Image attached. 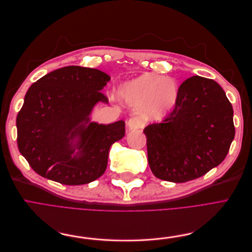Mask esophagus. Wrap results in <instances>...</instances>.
Returning a JSON list of instances; mask_svg holds the SVG:
<instances>
[{"label":"esophagus","mask_w":252,"mask_h":252,"mask_svg":"<svg viewBox=\"0 0 252 252\" xmlns=\"http://www.w3.org/2000/svg\"><path fill=\"white\" fill-rule=\"evenodd\" d=\"M127 126L129 130H136V129H141L145 126V124L142 123L141 120L138 117H133L129 119V121L127 122Z\"/></svg>","instance_id":"obj_1"}]
</instances>
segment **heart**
<instances>
[{
	"label": "heart",
	"mask_w": 252,
	"mask_h": 252,
	"mask_svg": "<svg viewBox=\"0 0 252 252\" xmlns=\"http://www.w3.org/2000/svg\"><path fill=\"white\" fill-rule=\"evenodd\" d=\"M119 96L132 106H140L147 121H157L168 115L178 99L177 84L171 79L146 73L119 88Z\"/></svg>",
	"instance_id": "heart-1"
}]
</instances>
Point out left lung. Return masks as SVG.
I'll return each mask as SVG.
<instances>
[{"instance_id": "left-lung-1", "label": "left lung", "mask_w": 252, "mask_h": 252, "mask_svg": "<svg viewBox=\"0 0 252 252\" xmlns=\"http://www.w3.org/2000/svg\"><path fill=\"white\" fill-rule=\"evenodd\" d=\"M233 106L219 84L194 76L178 88L173 111L147 126L148 159L162 181L186 183L219 166L235 137Z\"/></svg>"}]
</instances>
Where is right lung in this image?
Listing matches in <instances>:
<instances>
[{
	"instance_id": "add662e5",
	"label": "right lung",
	"mask_w": 252,
	"mask_h": 252,
	"mask_svg": "<svg viewBox=\"0 0 252 252\" xmlns=\"http://www.w3.org/2000/svg\"><path fill=\"white\" fill-rule=\"evenodd\" d=\"M110 80L99 69L69 65L29 88L16 118L17 146L38 174L79 186L104 173L111 146L125 135V122L98 124L89 116L97 102H109L100 91Z\"/></svg>"
}]
</instances>
